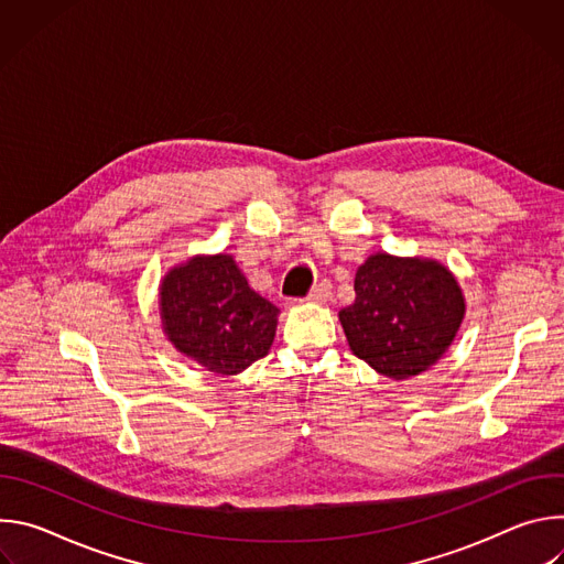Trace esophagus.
<instances>
[{"label":"esophagus","mask_w":564,"mask_h":564,"mask_svg":"<svg viewBox=\"0 0 564 564\" xmlns=\"http://www.w3.org/2000/svg\"><path fill=\"white\" fill-rule=\"evenodd\" d=\"M330 296H333V285H330V281H318V283L310 290L307 301H310V303H326Z\"/></svg>","instance_id":"obj_1"}]
</instances>
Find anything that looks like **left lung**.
I'll list each match as a JSON object with an SVG mask.
<instances>
[{
  "label": "left lung",
  "instance_id": "obj_1",
  "mask_svg": "<svg viewBox=\"0 0 564 564\" xmlns=\"http://www.w3.org/2000/svg\"><path fill=\"white\" fill-rule=\"evenodd\" d=\"M464 316L453 274L437 261L372 254L355 276V301L339 312L350 350L390 379L431 368Z\"/></svg>",
  "mask_w": 564,
  "mask_h": 564
}]
</instances>
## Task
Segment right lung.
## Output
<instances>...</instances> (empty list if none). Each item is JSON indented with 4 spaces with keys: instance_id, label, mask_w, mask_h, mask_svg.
Instances as JSON below:
<instances>
[{
    "instance_id": "add662e5",
    "label": "right lung",
    "mask_w": 564,
    "mask_h": 564,
    "mask_svg": "<svg viewBox=\"0 0 564 564\" xmlns=\"http://www.w3.org/2000/svg\"><path fill=\"white\" fill-rule=\"evenodd\" d=\"M163 326L172 344L218 375H236L265 357L279 307L254 292L231 257L192 259L160 288Z\"/></svg>"
}]
</instances>
